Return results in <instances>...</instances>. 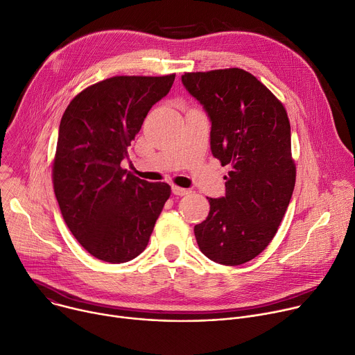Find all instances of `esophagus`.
I'll return each instance as SVG.
<instances>
[{"instance_id":"obj_1","label":"esophagus","mask_w":355,"mask_h":355,"mask_svg":"<svg viewBox=\"0 0 355 355\" xmlns=\"http://www.w3.org/2000/svg\"><path fill=\"white\" fill-rule=\"evenodd\" d=\"M171 191H173V193H174V195H178V196H184V195H187V193L189 192L188 189L181 188V187H177V185H173Z\"/></svg>"}]
</instances>
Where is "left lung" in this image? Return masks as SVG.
I'll list each match as a JSON object with an SVG mask.
<instances>
[{"label":"left lung","instance_id":"8db88e82","mask_svg":"<svg viewBox=\"0 0 355 355\" xmlns=\"http://www.w3.org/2000/svg\"><path fill=\"white\" fill-rule=\"evenodd\" d=\"M181 81L212 123L214 157L232 167L225 196L208 198L209 215L193 227L196 243L209 260L240 266L270 244L289 205L296 177L289 119L241 69L185 73Z\"/></svg>","mask_w":355,"mask_h":355}]
</instances>
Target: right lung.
<instances>
[{"label":"right lung","mask_w":355,"mask_h":355,"mask_svg":"<svg viewBox=\"0 0 355 355\" xmlns=\"http://www.w3.org/2000/svg\"><path fill=\"white\" fill-rule=\"evenodd\" d=\"M174 78H107L74 96L63 114L55 193L67 227L98 260L119 264L137 257L170 198L168 184L140 180L121 162L129 157L130 141Z\"/></svg>","instance_id":"obj_1"}]
</instances>
